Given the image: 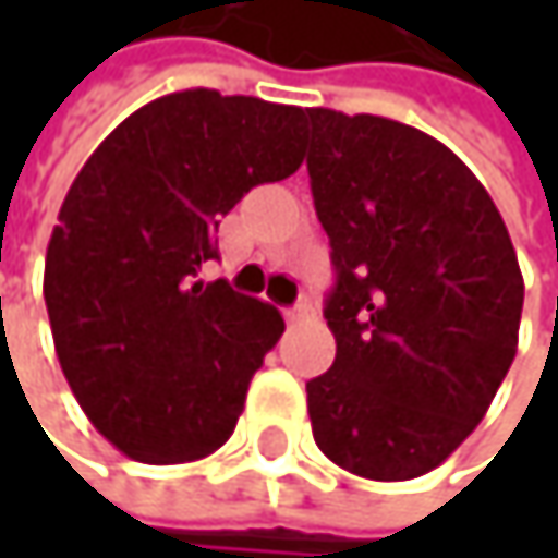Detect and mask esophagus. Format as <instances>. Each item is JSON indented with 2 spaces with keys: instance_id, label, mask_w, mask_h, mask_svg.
<instances>
[{
  "instance_id": "obj_1",
  "label": "esophagus",
  "mask_w": 558,
  "mask_h": 558,
  "mask_svg": "<svg viewBox=\"0 0 558 558\" xmlns=\"http://www.w3.org/2000/svg\"><path fill=\"white\" fill-rule=\"evenodd\" d=\"M310 316H313V300H310V296H303L296 306L287 310V323H303V319H310Z\"/></svg>"
}]
</instances>
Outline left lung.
Instances as JSON below:
<instances>
[{"label":"left lung","instance_id":"1","mask_svg":"<svg viewBox=\"0 0 558 558\" xmlns=\"http://www.w3.org/2000/svg\"><path fill=\"white\" fill-rule=\"evenodd\" d=\"M310 190L336 283V362L306 381L313 439L339 469L407 482L482 423L517 355L523 278L488 190L442 142L306 109Z\"/></svg>","mask_w":558,"mask_h":558}]
</instances>
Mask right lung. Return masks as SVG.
Listing matches in <instances>:
<instances>
[{"label":"right lung","instance_id":"right-lung-1","mask_svg":"<svg viewBox=\"0 0 558 558\" xmlns=\"http://www.w3.org/2000/svg\"><path fill=\"white\" fill-rule=\"evenodd\" d=\"M306 109L183 89L132 112L66 190L45 262L63 378L129 459H206L283 332L271 303L203 283L219 219L303 165Z\"/></svg>","mask_w":558,"mask_h":558}]
</instances>
